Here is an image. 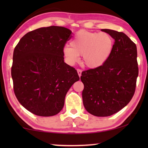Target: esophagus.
Returning <instances> with one entry per match:
<instances>
[{
    "label": "esophagus",
    "instance_id": "esophagus-1",
    "mask_svg": "<svg viewBox=\"0 0 148 148\" xmlns=\"http://www.w3.org/2000/svg\"><path fill=\"white\" fill-rule=\"evenodd\" d=\"M77 74H78V76L80 77L82 76V70L80 69H77Z\"/></svg>",
    "mask_w": 148,
    "mask_h": 148
}]
</instances>
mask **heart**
<instances>
[{
  "instance_id": "obj_1",
  "label": "heart",
  "mask_w": 148,
  "mask_h": 148,
  "mask_svg": "<svg viewBox=\"0 0 148 148\" xmlns=\"http://www.w3.org/2000/svg\"><path fill=\"white\" fill-rule=\"evenodd\" d=\"M63 48V56L69 64L74 65L82 56L83 63L89 68H97L106 62L113 51L114 40L106 32L79 31Z\"/></svg>"
}]
</instances>
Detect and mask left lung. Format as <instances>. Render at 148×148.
Returning a JSON list of instances; mask_svg holds the SVG:
<instances>
[{"instance_id":"obj_1","label":"left lung","mask_w":148,"mask_h":148,"mask_svg":"<svg viewBox=\"0 0 148 148\" xmlns=\"http://www.w3.org/2000/svg\"><path fill=\"white\" fill-rule=\"evenodd\" d=\"M114 39L108 59L93 69L82 72V99L89 114L106 117L117 113L131 101L138 75L136 46L126 34L102 29Z\"/></svg>"}]
</instances>
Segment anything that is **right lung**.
Masks as SVG:
<instances>
[{"mask_svg":"<svg viewBox=\"0 0 148 148\" xmlns=\"http://www.w3.org/2000/svg\"><path fill=\"white\" fill-rule=\"evenodd\" d=\"M72 31L63 27H42L27 32L14 51L11 74L19 103L39 116L61 112L67 92L79 77L64 62L63 48Z\"/></svg>","mask_w":148,"mask_h":148,"instance_id":"obj_1","label":"right lung"}]
</instances>
